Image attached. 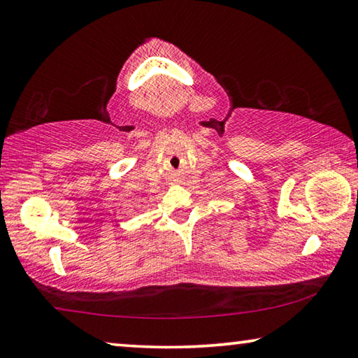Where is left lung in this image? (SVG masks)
<instances>
[{
	"label": "left lung",
	"instance_id": "obj_1",
	"mask_svg": "<svg viewBox=\"0 0 358 358\" xmlns=\"http://www.w3.org/2000/svg\"><path fill=\"white\" fill-rule=\"evenodd\" d=\"M357 199H358V196H357Z\"/></svg>",
	"mask_w": 358,
	"mask_h": 358
}]
</instances>
